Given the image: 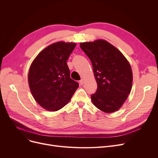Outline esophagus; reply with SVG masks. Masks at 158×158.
Instances as JSON below:
<instances>
[{"label": "esophagus", "instance_id": "34e87169", "mask_svg": "<svg viewBox=\"0 0 158 158\" xmlns=\"http://www.w3.org/2000/svg\"><path fill=\"white\" fill-rule=\"evenodd\" d=\"M80 84H81V85H82L84 84V79H81V81H80Z\"/></svg>", "mask_w": 158, "mask_h": 158}]
</instances>
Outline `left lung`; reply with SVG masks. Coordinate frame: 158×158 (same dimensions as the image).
<instances>
[{
	"label": "left lung",
	"instance_id": "1",
	"mask_svg": "<svg viewBox=\"0 0 158 158\" xmlns=\"http://www.w3.org/2000/svg\"><path fill=\"white\" fill-rule=\"evenodd\" d=\"M80 47L92 62L97 83L96 92L91 95L93 104L107 113L117 111L132 88L129 61L118 49L105 40L81 43Z\"/></svg>",
	"mask_w": 158,
	"mask_h": 158
}]
</instances>
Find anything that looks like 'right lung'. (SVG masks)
Wrapping results in <instances>:
<instances>
[{
  "instance_id": "obj_1",
  "label": "right lung",
  "mask_w": 158,
  "mask_h": 158,
  "mask_svg": "<svg viewBox=\"0 0 158 158\" xmlns=\"http://www.w3.org/2000/svg\"><path fill=\"white\" fill-rule=\"evenodd\" d=\"M76 45L64 41L50 45L31 64L28 74L31 92L45 110H60L70 101L79 87L78 82L70 78L66 64Z\"/></svg>"
}]
</instances>
